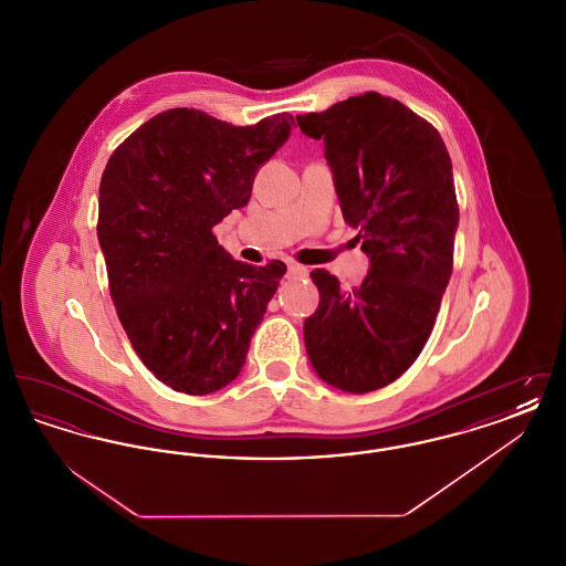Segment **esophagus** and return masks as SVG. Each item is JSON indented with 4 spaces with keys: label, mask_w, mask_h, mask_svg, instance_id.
<instances>
[{
    "label": "esophagus",
    "mask_w": 566,
    "mask_h": 566,
    "mask_svg": "<svg viewBox=\"0 0 566 566\" xmlns=\"http://www.w3.org/2000/svg\"><path fill=\"white\" fill-rule=\"evenodd\" d=\"M289 275L291 277H303V275H307V270L303 268V265H298V263H289Z\"/></svg>",
    "instance_id": "34e87169"
}]
</instances>
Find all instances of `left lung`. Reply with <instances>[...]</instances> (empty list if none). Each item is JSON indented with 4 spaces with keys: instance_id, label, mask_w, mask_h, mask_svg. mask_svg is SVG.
<instances>
[{
    "instance_id": "left-lung-1",
    "label": "left lung",
    "mask_w": 566,
    "mask_h": 566,
    "mask_svg": "<svg viewBox=\"0 0 566 566\" xmlns=\"http://www.w3.org/2000/svg\"><path fill=\"white\" fill-rule=\"evenodd\" d=\"M296 123L324 139L342 214L369 256L352 291L310 273L321 303L303 324L305 350L326 384L371 392L403 376L431 337L454 265L452 161L431 123L374 91Z\"/></svg>"
}]
</instances>
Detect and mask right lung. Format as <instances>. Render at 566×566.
Masks as SVG:
<instances>
[{"instance_id": "1", "label": "right lung", "mask_w": 566, "mask_h": 566, "mask_svg": "<svg viewBox=\"0 0 566 566\" xmlns=\"http://www.w3.org/2000/svg\"><path fill=\"white\" fill-rule=\"evenodd\" d=\"M293 125L289 112L235 127L201 109H167L104 169L97 238L109 296L142 363L176 392L210 395L240 376L286 273L282 261L231 259L212 229L248 203L259 167Z\"/></svg>"}]
</instances>
